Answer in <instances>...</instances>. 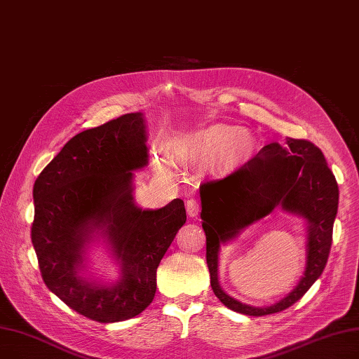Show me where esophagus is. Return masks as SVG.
<instances>
[{"instance_id": "1", "label": "esophagus", "mask_w": 359, "mask_h": 359, "mask_svg": "<svg viewBox=\"0 0 359 359\" xmlns=\"http://www.w3.org/2000/svg\"><path fill=\"white\" fill-rule=\"evenodd\" d=\"M186 206H187V212L190 217H198L199 214V202L196 199H189L186 202Z\"/></svg>"}]
</instances>
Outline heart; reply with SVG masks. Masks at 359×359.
Returning a JSON list of instances; mask_svg holds the SVG:
<instances>
[{
  "label": "heart",
  "instance_id": "b5f03b06",
  "mask_svg": "<svg viewBox=\"0 0 359 359\" xmlns=\"http://www.w3.org/2000/svg\"><path fill=\"white\" fill-rule=\"evenodd\" d=\"M257 142L253 133L238 126L217 124L193 135L181 149V153L202 163L222 160L226 165H238L256 153ZM161 169L169 166L166 157L158 161Z\"/></svg>",
  "mask_w": 359,
  "mask_h": 359
}]
</instances>
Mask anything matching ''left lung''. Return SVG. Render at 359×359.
Masks as SVG:
<instances>
[{
    "mask_svg": "<svg viewBox=\"0 0 359 359\" xmlns=\"http://www.w3.org/2000/svg\"><path fill=\"white\" fill-rule=\"evenodd\" d=\"M211 287L227 309L247 316L286 310L301 299L327 265L339 210V186L322 151L309 140L286 137L269 144L224 180L199 187ZM276 208L306 223V265L297 286L271 306L255 308L226 294L219 285L221 247Z\"/></svg>",
    "mask_w": 359,
    "mask_h": 359,
    "instance_id": "left-lung-1",
    "label": "left lung"
}]
</instances>
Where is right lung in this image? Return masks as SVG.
Here are the masks:
<instances>
[{
  "mask_svg": "<svg viewBox=\"0 0 359 359\" xmlns=\"http://www.w3.org/2000/svg\"><path fill=\"white\" fill-rule=\"evenodd\" d=\"M144 114L119 116L76 135L41 170L32 189L31 240L49 290L82 316L102 323L132 319L154 299L157 268L186 223L173 199L158 210L135 201V170L148 166ZM102 246L118 268L98 274Z\"/></svg>",
  "mask_w": 359,
  "mask_h": 359,
  "instance_id": "right-lung-1",
  "label": "right lung"
}]
</instances>
